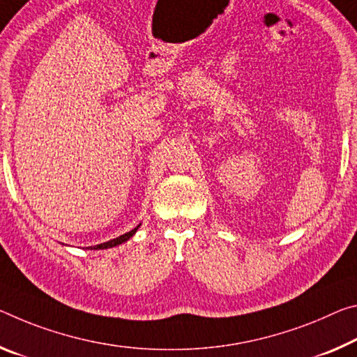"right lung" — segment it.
Here are the masks:
<instances>
[{"label":"right lung","mask_w":357,"mask_h":357,"mask_svg":"<svg viewBox=\"0 0 357 357\" xmlns=\"http://www.w3.org/2000/svg\"><path fill=\"white\" fill-rule=\"evenodd\" d=\"M139 225H141V224H138L137 227H135L133 230L127 231V234H123V235H121V236H117V238H114V240H109V241H106V243H100V245H97V246H89L87 250H107V248H114V246L122 245V243L128 241L130 238H132V236H133L135 234H137V230L139 229Z\"/></svg>","instance_id":"right-lung-1"}]
</instances>
